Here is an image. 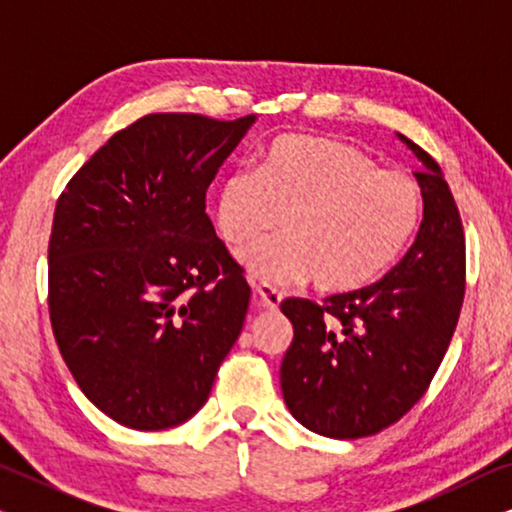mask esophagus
<instances>
[{"label":"esophagus","mask_w":512,"mask_h":512,"mask_svg":"<svg viewBox=\"0 0 512 512\" xmlns=\"http://www.w3.org/2000/svg\"><path fill=\"white\" fill-rule=\"evenodd\" d=\"M254 286V298H256V303L263 307V310H270V312H275L277 307H279V303H282V293H279L275 286H270V284H258V282H254L251 284Z\"/></svg>","instance_id":"esophagus-1"}]
</instances>
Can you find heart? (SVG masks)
I'll return each instance as SVG.
<instances>
[{"label":"heart","instance_id":"obj_1","mask_svg":"<svg viewBox=\"0 0 512 512\" xmlns=\"http://www.w3.org/2000/svg\"><path fill=\"white\" fill-rule=\"evenodd\" d=\"M424 212L410 174L380 170L354 146L284 135L263 151L258 170H235L216 191L221 240L240 249L279 226L284 233L240 254L263 284L312 279L324 293L375 282L408 247Z\"/></svg>","mask_w":512,"mask_h":512}]
</instances>
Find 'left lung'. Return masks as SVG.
Masks as SVG:
<instances>
[{"mask_svg":"<svg viewBox=\"0 0 512 512\" xmlns=\"http://www.w3.org/2000/svg\"><path fill=\"white\" fill-rule=\"evenodd\" d=\"M419 158L424 219L401 261L380 282L317 305L286 298L293 324L279 380L286 408L328 438L373 436L398 422L429 389L457 328L466 291V240L440 165Z\"/></svg>","mask_w":512,"mask_h":512,"instance_id":"obj_1","label":"left lung"}]
</instances>
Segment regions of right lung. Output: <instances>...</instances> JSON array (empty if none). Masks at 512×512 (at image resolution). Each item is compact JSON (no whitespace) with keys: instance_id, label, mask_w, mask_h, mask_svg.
Segmentation results:
<instances>
[{"instance_id":"1","label":"right lung","mask_w":512,"mask_h":512,"mask_svg":"<svg viewBox=\"0 0 512 512\" xmlns=\"http://www.w3.org/2000/svg\"><path fill=\"white\" fill-rule=\"evenodd\" d=\"M256 116L149 114L58 198L48 242L55 342L88 401L160 431L191 419L240 338L251 289L205 195Z\"/></svg>"}]
</instances>
